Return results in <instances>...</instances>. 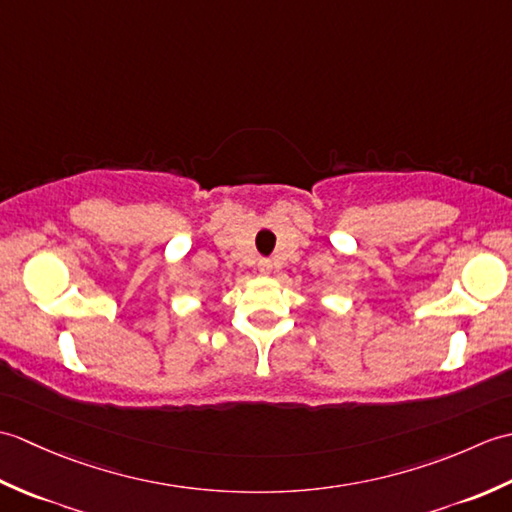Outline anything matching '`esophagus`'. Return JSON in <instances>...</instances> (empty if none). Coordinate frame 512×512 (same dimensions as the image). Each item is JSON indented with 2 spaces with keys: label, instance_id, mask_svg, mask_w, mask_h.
I'll return each mask as SVG.
<instances>
[{
  "label": "esophagus",
  "instance_id": "esophagus-1",
  "mask_svg": "<svg viewBox=\"0 0 512 512\" xmlns=\"http://www.w3.org/2000/svg\"><path fill=\"white\" fill-rule=\"evenodd\" d=\"M257 268L259 270H262V273H270V270H273V262H270V259H259V262H257Z\"/></svg>",
  "mask_w": 512,
  "mask_h": 512
}]
</instances>
